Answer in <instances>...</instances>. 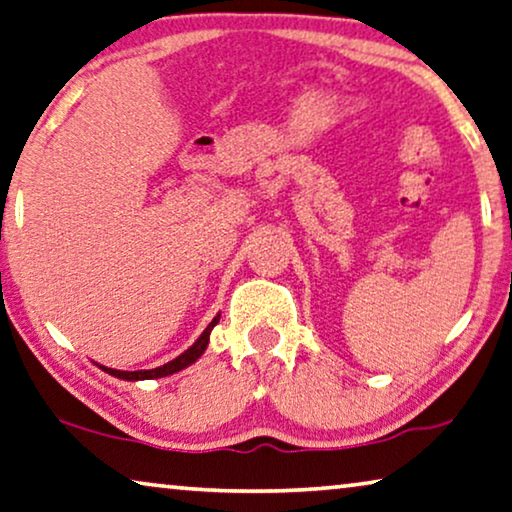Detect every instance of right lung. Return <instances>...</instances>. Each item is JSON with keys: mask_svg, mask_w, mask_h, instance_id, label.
I'll use <instances>...</instances> for the list:
<instances>
[{"mask_svg": "<svg viewBox=\"0 0 512 512\" xmlns=\"http://www.w3.org/2000/svg\"><path fill=\"white\" fill-rule=\"evenodd\" d=\"M220 322V315H216L211 319V324L207 326V329H204V333L200 335V338H197L195 342H193V347H188L186 352H183L181 356H177L174 358V361H170V363H165V365H160V368H154V370H133V372H128V370H114V368H105V365H98V368L101 370H105L108 372V375H112V377H117V379H126V381H140V379H158V377H170V375H174V372H179V370H183V368H188L190 363H195L197 358H200L202 354H204V349H207V345H209V335H211V331H213V326H216Z\"/></svg>", "mask_w": 512, "mask_h": 512, "instance_id": "right-lung-1", "label": "right lung"}]
</instances>
